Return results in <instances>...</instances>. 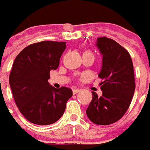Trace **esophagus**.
Wrapping results in <instances>:
<instances>
[{"label": "esophagus", "mask_w": 150, "mask_h": 150, "mask_svg": "<svg viewBox=\"0 0 150 150\" xmlns=\"http://www.w3.org/2000/svg\"><path fill=\"white\" fill-rule=\"evenodd\" d=\"M79 91H80V90L79 89H74L73 91H72V92H73V95H76V94L79 93Z\"/></svg>", "instance_id": "34e87169"}]
</instances>
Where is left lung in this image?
Here are the masks:
<instances>
[{
  "label": "left lung",
  "instance_id": "1",
  "mask_svg": "<svg viewBox=\"0 0 150 150\" xmlns=\"http://www.w3.org/2000/svg\"><path fill=\"white\" fill-rule=\"evenodd\" d=\"M103 60L98 77L103 95L93 97L86 109L92 122L106 126L120 119L127 111L135 91L133 62L129 53L120 44L106 37L98 38L95 43Z\"/></svg>",
  "mask_w": 150,
  "mask_h": 150
}]
</instances>
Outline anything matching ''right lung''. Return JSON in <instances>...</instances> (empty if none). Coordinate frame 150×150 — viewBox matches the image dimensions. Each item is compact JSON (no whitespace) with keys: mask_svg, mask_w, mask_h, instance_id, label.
<instances>
[{"mask_svg":"<svg viewBox=\"0 0 150 150\" xmlns=\"http://www.w3.org/2000/svg\"><path fill=\"white\" fill-rule=\"evenodd\" d=\"M66 42L42 41L24 47L16 56L9 75L14 100L24 117L35 125L46 126L64 115L70 88L50 85V71L56 70Z\"/></svg>","mask_w":150,"mask_h":150,"instance_id":"1","label":"right lung"}]
</instances>
